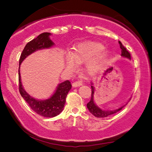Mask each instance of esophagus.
<instances>
[{
	"label": "esophagus",
	"instance_id": "34e87169",
	"mask_svg": "<svg viewBox=\"0 0 152 152\" xmlns=\"http://www.w3.org/2000/svg\"><path fill=\"white\" fill-rule=\"evenodd\" d=\"M82 85V82L81 81H77V82H75L73 84H72V86L73 87H78Z\"/></svg>",
	"mask_w": 152,
	"mask_h": 152
}]
</instances>
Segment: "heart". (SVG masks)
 Masks as SVG:
<instances>
[{
	"label": "heart",
	"instance_id": "obj_1",
	"mask_svg": "<svg viewBox=\"0 0 152 152\" xmlns=\"http://www.w3.org/2000/svg\"><path fill=\"white\" fill-rule=\"evenodd\" d=\"M104 45L96 41H84L75 47L71 54L65 57V66L68 70H75L77 64L87 62L86 70L88 74L94 75L100 70L109 57V53L104 51Z\"/></svg>",
	"mask_w": 152,
	"mask_h": 152
}]
</instances>
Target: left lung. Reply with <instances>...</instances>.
Segmentation results:
<instances>
[{"label":"left lung","mask_w":152,"mask_h":152,"mask_svg":"<svg viewBox=\"0 0 152 152\" xmlns=\"http://www.w3.org/2000/svg\"><path fill=\"white\" fill-rule=\"evenodd\" d=\"M119 43L120 48H121V56L122 57L124 58H127L129 59H131V55L130 53H129L125 48L123 46V45L122 44V43L120 41H118ZM91 91H92V93H91V100L87 104V108L90 111V113L91 114H93V115L95 116L97 118H106L107 116H109L110 115H112V114H114L117 112L120 111L122 108H123L124 106L126 104L122 105V107H120L118 109H114V110H104V109H102L101 108H99L98 106H97L96 104H95V101H94V93H95V88L93 86V84L91 83Z\"/></svg>","instance_id":"1"}]
</instances>
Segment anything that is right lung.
<instances>
[{"label": "right lung", "mask_w": 152, "mask_h": 152, "mask_svg": "<svg viewBox=\"0 0 152 152\" xmlns=\"http://www.w3.org/2000/svg\"><path fill=\"white\" fill-rule=\"evenodd\" d=\"M50 35L51 34L49 32H43L39 34L37 38L27 43L20 55L18 68V82L20 95L33 111L45 118L55 117L63 111L66 96L71 88L72 85L69 81L66 80L58 84L55 91L49 98L46 99L34 98L25 91L23 86L20 78V66L27 57L34 52L53 47L55 45V43L50 38Z\"/></svg>", "instance_id": "add662e5"}]
</instances>
